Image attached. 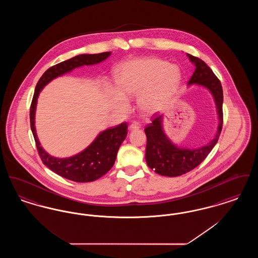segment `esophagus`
I'll return each mask as SVG.
<instances>
[{
    "mask_svg": "<svg viewBox=\"0 0 258 258\" xmlns=\"http://www.w3.org/2000/svg\"><path fill=\"white\" fill-rule=\"evenodd\" d=\"M140 127H141V125H140L139 123H136V122H135V123H131V125L128 126L130 131H136V130H139Z\"/></svg>",
    "mask_w": 258,
    "mask_h": 258,
    "instance_id": "1",
    "label": "esophagus"
}]
</instances>
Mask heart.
<instances>
[{
    "mask_svg": "<svg viewBox=\"0 0 258 258\" xmlns=\"http://www.w3.org/2000/svg\"><path fill=\"white\" fill-rule=\"evenodd\" d=\"M181 80L175 66L157 58L136 59L121 64L117 87L111 88L112 104L121 110L130 106L126 97L138 96L140 108L148 113L160 109L174 94Z\"/></svg>",
    "mask_w": 258,
    "mask_h": 258,
    "instance_id": "b5f03b06",
    "label": "heart"
}]
</instances>
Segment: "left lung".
<instances>
[{
	"instance_id": "left-lung-1",
	"label": "left lung",
	"mask_w": 258,
	"mask_h": 258,
	"mask_svg": "<svg viewBox=\"0 0 258 258\" xmlns=\"http://www.w3.org/2000/svg\"><path fill=\"white\" fill-rule=\"evenodd\" d=\"M186 56L196 66V71L187 84L205 87L213 95L219 116L218 132L215 137L204 146L196 149L178 147L163 132L162 115L157 116L144 130L147 136L145 158L148 166L162 176H181L195 169L207 158L209 153L215 147L222 128L223 93L221 81L205 61L190 54H186Z\"/></svg>"
}]
</instances>
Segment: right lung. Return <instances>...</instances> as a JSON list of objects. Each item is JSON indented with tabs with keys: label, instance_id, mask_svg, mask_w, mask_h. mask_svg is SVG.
<instances>
[{
	"label": "right lung",
	"instance_id": "obj_1",
	"mask_svg": "<svg viewBox=\"0 0 258 258\" xmlns=\"http://www.w3.org/2000/svg\"><path fill=\"white\" fill-rule=\"evenodd\" d=\"M110 54L111 52L82 54L75 56L70 60L61 61L60 63L51 67L42 74L36 86L30 108V122L38 155L42 162L50 170L71 181L78 183L93 182L110 170L116 160L118 150L127 135V123H120L117 126L101 132L90 146L75 156L67 159L54 158L40 146L37 138L35 126L37 98L40 91L54 78L70 73L75 68L96 64L104 61L110 56Z\"/></svg>",
	"mask_w": 258,
	"mask_h": 258
}]
</instances>
